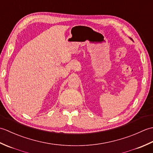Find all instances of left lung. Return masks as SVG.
I'll list each match as a JSON object with an SVG mask.
<instances>
[{
	"mask_svg": "<svg viewBox=\"0 0 153 153\" xmlns=\"http://www.w3.org/2000/svg\"><path fill=\"white\" fill-rule=\"evenodd\" d=\"M130 39H131V38H130ZM131 40H132V39H131Z\"/></svg>",
	"mask_w": 153,
	"mask_h": 153,
	"instance_id": "1",
	"label": "left lung"
}]
</instances>
